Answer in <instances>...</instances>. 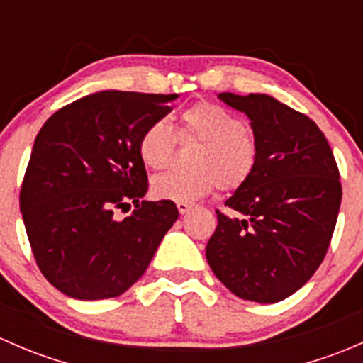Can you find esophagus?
I'll use <instances>...</instances> for the list:
<instances>
[{"instance_id": "esophagus-1", "label": "esophagus", "mask_w": 363, "mask_h": 363, "mask_svg": "<svg viewBox=\"0 0 363 363\" xmlns=\"http://www.w3.org/2000/svg\"><path fill=\"white\" fill-rule=\"evenodd\" d=\"M177 208H179V212H181V214H186V212H188L189 208H191V203L177 202Z\"/></svg>"}]
</instances>
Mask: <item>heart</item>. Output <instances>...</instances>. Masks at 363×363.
Returning <instances> with one entry per match:
<instances>
[{
	"mask_svg": "<svg viewBox=\"0 0 363 363\" xmlns=\"http://www.w3.org/2000/svg\"><path fill=\"white\" fill-rule=\"evenodd\" d=\"M177 138L199 142L191 155L189 172H164L151 182L156 199L170 202H195L214 189L237 191L255 175L259 144L255 131L244 126L228 108L202 100L182 108L177 116ZM175 138L167 121L156 119L138 137L142 163L152 170L168 164Z\"/></svg>",
	"mask_w": 363,
	"mask_h": 363,
	"instance_id": "1",
	"label": "heart"
}]
</instances>
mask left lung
I'll return each mask as SVG.
<instances>
[{
	"instance_id": "1",
	"label": "left lung",
	"mask_w": 363,
	"mask_h": 363,
	"mask_svg": "<svg viewBox=\"0 0 363 363\" xmlns=\"http://www.w3.org/2000/svg\"><path fill=\"white\" fill-rule=\"evenodd\" d=\"M251 119L259 161L225 205L205 247L212 272L244 300L274 303L313 277L330 246L342 186L334 152L313 119L267 94H219Z\"/></svg>"
}]
</instances>
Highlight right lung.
Instances as JSON below:
<instances>
[{"instance_id": "obj_1", "label": "right lung", "mask_w": 363, "mask_h": 363, "mask_svg": "<svg viewBox=\"0 0 363 363\" xmlns=\"http://www.w3.org/2000/svg\"><path fill=\"white\" fill-rule=\"evenodd\" d=\"M177 94L101 91L65 105L36 135L21 212L45 279L79 300L112 298L137 283L179 211L145 202L138 137ZM134 212L116 220L117 210Z\"/></svg>"}]
</instances>
